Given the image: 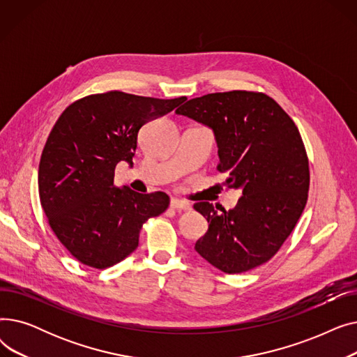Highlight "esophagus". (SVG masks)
<instances>
[{"instance_id":"1","label":"esophagus","mask_w":357,"mask_h":357,"mask_svg":"<svg viewBox=\"0 0 357 357\" xmlns=\"http://www.w3.org/2000/svg\"><path fill=\"white\" fill-rule=\"evenodd\" d=\"M171 207H172L174 210H178V211H188V210L191 208V205H190L188 202L174 198V199L171 201Z\"/></svg>"}]
</instances>
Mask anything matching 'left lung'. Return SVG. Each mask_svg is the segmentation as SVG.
I'll return each instance as SVG.
<instances>
[{
  "label": "left lung",
  "instance_id": "8db88e82",
  "mask_svg": "<svg viewBox=\"0 0 357 357\" xmlns=\"http://www.w3.org/2000/svg\"><path fill=\"white\" fill-rule=\"evenodd\" d=\"M176 114L213 128L217 171L227 172L229 190H241L229 211L194 204L210 224L195 250L224 273L266 264L295 229L308 199V156L294 120L266 93L240 89L192 98Z\"/></svg>",
  "mask_w": 357,
  "mask_h": 357
}]
</instances>
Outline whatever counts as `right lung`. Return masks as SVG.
I'll return each instance as SVG.
<instances>
[{"label":"right lung","mask_w":357,"mask_h":357,"mask_svg":"<svg viewBox=\"0 0 357 357\" xmlns=\"http://www.w3.org/2000/svg\"><path fill=\"white\" fill-rule=\"evenodd\" d=\"M185 100L92 93L54 123L39 165L40 204L56 237L81 264L114 266L136 250L143 224L167 210L165 192L120 190L114 171L121 160L133 163L142 126Z\"/></svg>","instance_id":"add662e5"}]
</instances>
